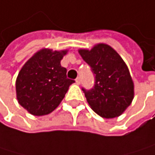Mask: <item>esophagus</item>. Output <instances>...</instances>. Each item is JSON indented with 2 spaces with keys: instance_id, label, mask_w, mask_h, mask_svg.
Instances as JSON below:
<instances>
[{
  "instance_id": "obj_1",
  "label": "esophagus",
  "mask_w": 155,
  "mask_h": 155,
  "mask_svg": "<svg viewBox=\"0 0 155 155\" xmlns=\"http://www.w3.org/2000/svg\"><path fill=\"white\" fill-rule=\"evenodd\" d=\"M75 83H76V84H81V79L79 78V77L75 80Z\"/></svg>"
}]
</instances>
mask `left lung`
<instances>
[{
  "label": "left lung",
  "mask_w": 155,
  "mask_h": 155,
  "mask_svg": "<svg viewBox=\"0 0 155 155\" xmlns=\"http://www.w3.org/2000/svg\"><path fill=\"white\" fill-rule=\"evenodd\" d=\"M79 53L95 76L92 89L82 88L89 106L105 118L120 116L134 97V84L126 63L107 44H97L91 50L79 49Z\"/></svg>",
  "instance_id": "obj_1"
}]
</instances>
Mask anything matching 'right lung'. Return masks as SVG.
<instances>
[{"instance_id": "1", "label": "right lung", "mask_w": 155, "mask_h": 155, "mask_svg": "<svg viewBox=\"0 0 155 155\" xmlns=\"http://www.w3.org/2000/svg\"><path fill=\"white\" fill-rule=\"evenodd\" d=\"M68 50L43 48L25 63L15 83L18 103L34 116L51 113L61 104L69 86L67 70L61 61Z\"/></svg>"}]
</instances>
